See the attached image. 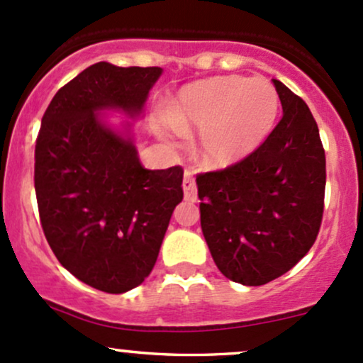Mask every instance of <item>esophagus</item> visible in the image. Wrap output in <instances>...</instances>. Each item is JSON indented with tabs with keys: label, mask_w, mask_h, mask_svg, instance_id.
Masks as SVG:
<instances>
[{
	"label": "esophagus",
	"mask_w": 363,
	"mask_h": 363,
	"mask_svg": "<svg viewBox=\"0 0 363 363\" xmlns=\"http://www.w3.org/2000/svg\"><path fill=\"white\" fill-rule=\"evenodd\" d=\"M182 189H184V199L186 201H196L198 199V191H196V184H194V179L193 174L189 170L184 172V181H182Z\"/></svg>",
	"instance_id": "esophagus-1"
}]
</instances>
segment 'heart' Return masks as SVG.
Returning <instances> with one entry per match:
<instances>
[{
    "label": "heart",
    "mask_w": 363,
    "mask_h": 363,
    "mask_svg": "<svg viewBox=\"0 0 363 363\" xmlns=\"http://www.w3.org/2000/svg\"><path fill=\"white\" fill-rule=\"evenodd\" d=\"M280 95L264 78L240 74L187 83L167 104L155 135L172 141L174 133L199 129L196 155L208 169H227L256 153L280 116Z\"/></svg>",
    "instance_id": "obj_1"
}]
</instances>
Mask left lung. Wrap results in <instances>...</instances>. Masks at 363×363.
<instances>
[{
	"label": "left lung",
	"instance_id": "obj_1",
	"mask_svg": "<svg viewBox=\"0 0 363 363\" xmlns=\"http://www.w3.org/2000/svg\"><path fill=\"white\" fill-rule=\"evenodd\" d=\"M283 118L244 162L196 177L201 230L228 280L259 286L309 252L324 210L326 157L309 107L281 82Z\"/></svg>",
	"mask_w": 363,
	"mask_h": 363
}]
</instances>
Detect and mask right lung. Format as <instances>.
<instances>
[{
  "mask_svg": "<svg viewBox=\"0 0 363 363\" xmlns=\"http://www.w3.org/2000/svg\"><path fill=\"white\" fill-rule=\"evenodd\" d=\"M162 72L89 66L54 95L37 138L45 239L62 268L107 294H124L152 273L182 201V169H145L129 123L143 118ZM109 113L127 121L116 127L103 118Z\"/></svg>",
  "mask_w": 363,
  "mask_h": 363,
  "instance_id": "1",
  "label": "right lung"
}]
</instances>
